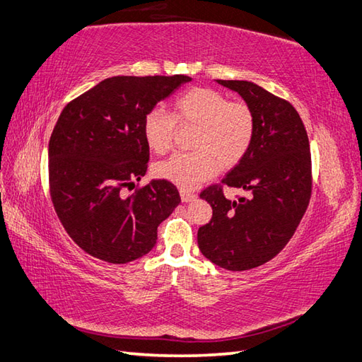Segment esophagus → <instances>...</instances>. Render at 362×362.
<instances>
[{"label":"esophagus","instance_id":"esophagus-1","mask_svg":"<svg viewBox=\"0 0 362 362\" xmlns=\"http://www.w3.org/2000/svg\"><path fill=\"white\" fill-rule=\"evenodd\" d=\"M180 195H181V199H182L184 203L194 202V199L197 198V195L194 194V192H189V190H184V189H181V190H180Z\"/></svg>","mask_w":362,"mask_h":362}]
</instances>
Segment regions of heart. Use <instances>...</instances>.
<instances>
[{
    "label": "heart",
    "mask_w": 362,
    "mask_h": 362,
    "mask_svg": "<svg viewBox=\"0 0 362 362\" xmlns=\"http://www.w3.org/2000/svg\"><path fill=\"white\" fill-rule=\"evenodd\" d=\"M176 122L197 125L190 153H175L155 167V173L182 189H194L223 168L237 165L251 148L255 116L245 102L229 100L212 88H192L173 100V115L151 108L144 116L142 133L150 150H170Z\"/></svg>",
    "instance_id": "b5f03b06"
}]
</instances>
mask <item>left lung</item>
Here are the masks:
<instances>
[{
	"label": "left lung",
	"mask_w": 362,
	"mask_h": 362,
	"mask_svg": "<svg viewBox=\"0 0 362 362\" xmlns=\"http://www.w3.org/2000/svg\"><path fill=\"white\" fill-rule=\"evenodd\" d=\"M252 108L255 133L246 156L223 178L249 197L230 202L214 184L199 197L212 218L198 229L206 259L229 271H246L282 251L307 211L311 197V153L307 130L290 102L246 80H216Z\"/></svg>",
	"instance_id": "obj_1"
}]
</instances>
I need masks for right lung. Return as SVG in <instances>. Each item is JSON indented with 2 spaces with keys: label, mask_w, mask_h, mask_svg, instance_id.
Listing matches in <instances>:
<instances>
[{
  "label": "right lung",
  "mask_w": 362,
  "mask_h": 362,
  "mask_svg": "<svg viewBox=\"0 0 362 362\" xmlns=\"http://www.w3.org/2000/svg\"><path fill=\"white\" fill-rule=\"evenodd\" d=\"M187 76H116L63 108L49 139V190L68 235L85 252L122 264L148 254L158 226L181 203L170 181L127 195L147 172L142 122Z\"/></svg>",
  "instance_id": "1"
}]
</instances>
